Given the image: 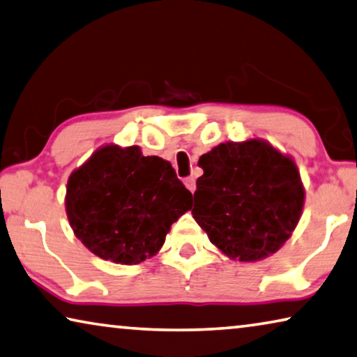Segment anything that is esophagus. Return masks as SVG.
I'll return each mask as SVG.
<instances>
[{
	"label": "esophagus",
	"instance_id": "34e87169",
	"mask_svg": "<svg viewBox=\"0 0 357 357\" xmlns=\"http://www.w3.org/2000/svg\"><path fill=\"white\" fill-rule=\"evenodd\" d=\"M184 184H185V188H188L192 194H194L195 192V189H197V184H195V179L192 178V176H189V178H185L184 179Z\"/></svg>",
	"mask_w": 357,
	"mask_h": 357
}]
</instances>
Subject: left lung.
Wrapping results in <instances>:
<instances>
[{"mask_svg": "<svg viewBox=\"0 0 357 357\" xmlns=\"http://www.w3.org/2000/svg\"><path fill=\"white\" fill-rule=\"evenodd\" d=\"M199 167L192 214L220 252L256 262L289 240L305 203L291 155L265 139L227 141L203 154Z\"/></svg>", "mask_w": 357, "mask_h": 357, "instance_id": "obj_1", "label": "left lung"}]
</instances>
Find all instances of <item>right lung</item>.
<instances>
[{
    "label": "right lung",
    "instance_id": "add662e5",
    "mask_svg": "<svg viewBox=\"0 0 357 357\" xmlns=\"http://www.w3.org/2000/svg\"><path fill=\"white\" fill-rule=\"evenodd\" d=\"M192 194L172 163L144 157L139 146H101L70 174L65 208L90 252L137 265L160 251L172 224L190 209Z\"/></svg>",
    "mask_w": 357,
    "mask_h": 357
}]
</instances>
